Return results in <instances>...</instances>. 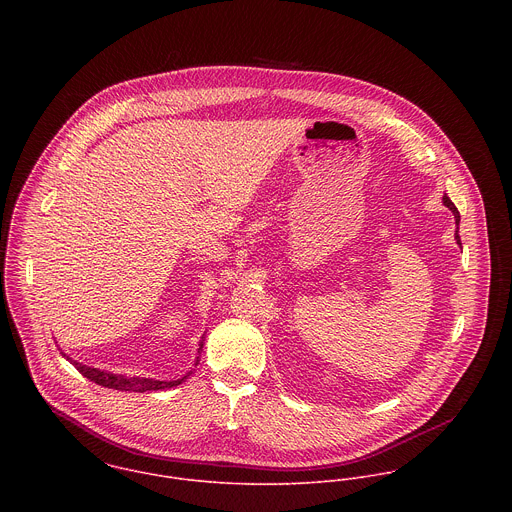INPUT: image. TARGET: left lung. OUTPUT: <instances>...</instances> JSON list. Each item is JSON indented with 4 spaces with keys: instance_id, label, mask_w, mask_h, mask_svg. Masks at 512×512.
<instances>
[{
    "instance_id": "8db88e82",
    "label": "left lung",
    "mask_w": 512,
    "mask_h": 512,
    "mask_svg": "<svg viewBox=\"0 0 512 512\" xmlns=\"http://www.w3.org/2000/svg\"><path fill=\"white\" fill-rule=\"evenodd\" d=\"M443 205L453 213V217H455V222L459 224V211L455 209V205L451 203V199L447 197V195H443ZM455 240H457V244H461V238H459V226H457V232H455Z\"/></svg>"
}]
</instances>
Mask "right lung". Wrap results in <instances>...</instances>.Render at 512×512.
<instances>
[{
  "instance_id": "add662e5",
  "label": "right lung",
  "mask_w": 512,
  "mask_h": 512,
  "mask_svg": "<svg viewBox=\"0 0 512 512\" xmlns=\"http://www.w3.org/2000/svg\"><path fill=\"white\" fill-rule=\"evenodd\" d=\"M203 349V343L199 347V351ZM69 359V357H67ZM71 361V359H69ZM74 368L86 376L88 380L104 386V388H114V390H128V392H151V390H165V388H173L181 382H185V378L191 374H185L183 378H177V380H155V378H140V376H124V374H112V372H106V370H100V368H92V366L82 365V363H76L71 361Z\"/></svg>"
}]
</instances>
